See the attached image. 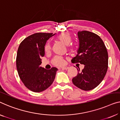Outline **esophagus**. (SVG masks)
I'll list each match as a JSON object with an SVG mask.
<instances>
[{
	"instance_id": "obj_1",
	"label": "esophagus",
	"mask_w": 120,
	"mask_h": 120,
	"mask_svg": "<svg viewBox=\"0 0 120 120\" xmlns=\"http://www.w3.org/2000/svg\"><path fill=\"white\" fill-rule=\"evenodd\" d=\"M68 68V67H61V69H67Z\"/></svg>"
}]
</instances>
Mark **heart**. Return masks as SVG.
I'll list each match as a JSON object with an SVG mask.
<instances>
[{"label":"heart","mask_w":120,"mask_h":120,"mask_svg":"<svg viewBox=\"0 0 120 120\" xmlns=\"http://www.w3.org/2000/svg\"><path fill=\"white\" fill-rule=\"evenodd\" d=\"M57 39L60 41L61 42L64 43L66 45H67V49L69 51H73L75 49V46L72 44H70L71 41V37L69 33H61L57 37ZM44 49L45 52H48L51 49V46L49 42L46 43ZM52 63L55 66H61L64 64V61L62 57L56 55L52 59Z\"/></svg>","instance_id":"heart-1"}]
</instances>
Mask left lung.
I'll use <instances>...</instances> for the list:
<instances>
[{
	"instance_id": "1",
	"label": "left lung",
	"mask_w": 120,
	"mask_h": 120,
	"mask_svg": "<svg viewBox=\"0 0 120 120\" xmlns=\"http://www.w3.org/2000/svg\"><path fill=\"white\" fill-rule=\"evenodd\" d=\"M79 48L72 63L85 65L78 69L77 75L72 79L73 84L83 90H90L98 86L106 75L108 55L106 46L99 35L93 32L79 31Z\"/></svg>"
}]
</instances>
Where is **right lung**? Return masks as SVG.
<instances>
[{
    "label": "right lung",
    "mask_w": 120,
    "mask_h": 120,
    "mask_svg": "<svg viewBox=\"0 0 120 120\" xmlns=\"http://www.w3.org/2000/svg\"><path fill=\"white\" fill-rule=\"evenodd\" d=\"M53 33H36L27 37L18 49L16 66L19 78L27 88L39 93L47 89L54 81L58 68L40 67L45 55V45Z\"/></svg>",
    "instance_id": "right-lung-1"
}]
</instances>
